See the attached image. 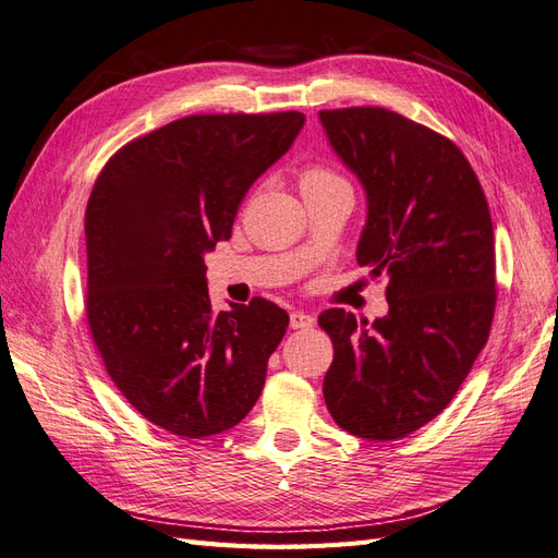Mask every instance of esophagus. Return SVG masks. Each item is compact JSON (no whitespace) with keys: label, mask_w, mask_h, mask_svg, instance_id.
Returning <instances> with one entry per match:
<instances>
[{"label":"esophagus","mask_w":558,"mask_h":558,"mask_svg":"<svg viewBox=\"0 0 558 558\" xmlns=\"http://www.w3.org/2000/svg\"><path fill=\"white\" fill-rule=\"evenodd\" d=\"M314 324H316V318L312 314L302 312V310L291 312V328L293 330H305V328H312Z\"/></svg>","instance_id":"esophagus-1"}]
</instances>
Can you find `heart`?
<instances>
[{"label":"heart","instance_id":"1","mask_svg":"<svg viewBox=\"0 0 558 558\" xmlns=\"http://www.w3.org/2000/svg\"><path fill=\"white\" fill-rule=\"evenodd\" d=\"M332 183H347L342 177H337L328 167H310V170L302 174L300 185L302 189H320V185H332Z\"/></svg>","mask_w":558,"mask_h":558}]
</instances>
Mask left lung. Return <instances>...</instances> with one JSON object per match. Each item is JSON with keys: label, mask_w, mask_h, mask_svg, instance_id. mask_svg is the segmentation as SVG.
I'll use <instances>...</instances> for the list:
<instances>
[{"label": "left lung", "mask_w": 558, "mask_h": 558, "mask_svg": "<svg viewBox=\"0 0 558 558\" xmlns=\"http://www.w3.org/2000/svg\"><path fill=\"white\" fill-rule=\"evenodd\" d=\"M326 137L361 181L367 218L359 265L388 277V314L318 316L335 349L324 398L337 426L398 440L440 414L492 330V214L470 162L442 134L381 107L318 111Z\"/></svg>", "instance_id": "1"}]
</instances>
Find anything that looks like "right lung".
<instances>
[{"mask_svg":"<svg viewBox=\"0 0 558 558\" xmlns=\"http://www.w3.org/2000/svg\"><path fill=\"white\" fill-rule=\"evenodd\" d=\"M305 125L298 111L185 116L125 144L86 209V314L118 391L181 437L251 412L289 328L275 302L214 312L205 253L230 240L240 202Z\"/></svg>","mask_w":558,"mask_h":558,"instance_id":"1","label":"right lung"}]
</instances>
